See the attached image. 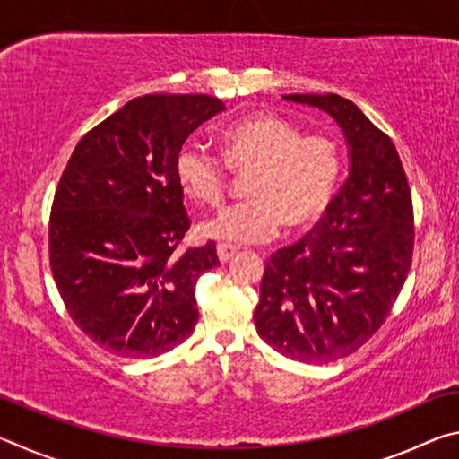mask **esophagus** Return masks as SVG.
<instances>
[{
	"instance_id": "obj_1",
	"label": "esophagus",
	"mask_w": 459,
	"mask_h": 459,
	"mask_svg": "<svg viewBox=\"0 0 459 459\" xmlns=\"http://www.w3.org/2000/svg\"><path fill=\"white\" fill-rule=\"evenodd\" d=\"M237 251H238L237 247H230V245H224V243L216 245V255H219L221 263H227L230 257H235Z\"/></svg>"
}]
</instances>
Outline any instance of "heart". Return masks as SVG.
Instances as JSON below:
<instances>
[{
  "mask_svg": "<svg viewBox=\"0 0 459 459\" xmlns=\"http://www.w3.org/2000/svg\"><path fill=\"white\" fill-rule=\"evenodd\" d=\"M221 155L184 143L176 155V180L200 204H219L229 188V169L251 174L247 198L224 206L200 224V235L229 245L261 243L277 230L312 227L328 211L342 174L333 139L304 135L275 115H251L221 131Z\"/></svg>",
  "mask_w": 459,
  "mask_h": 459,
  "instance_id": "obj_1",
  "label": "heart"
}]
</instances>
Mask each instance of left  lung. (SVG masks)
I'll return each instance as SVG.
<instances>
[{
    "instance_id": "left-lung-1",
    "label": "left lung",
    "mask_w": 459,
    "mask_h": 459,
    "mask_svg": "<svg viewBox=\"0 0 459 459\" xmlns=\"http://www.w3.org/2000/svg\"><path fill=\"white\" fill-rule=\"evenodd\" d=\"M317 107L344 131L351 174L324 219L265 263L257 333L279 354L328 364L375 336L413 257V202L397 147L352 100L283 95Z\"/></svg>"
}]
</instances>
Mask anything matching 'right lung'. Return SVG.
I'll return each mask as SVG.
<instances>
[{
	"label": "right lung",
	"instance_id": "add662e5",
	"mask_svg": "<svg viewBox=\"0 0 459 459\" xmlns=\"http://www.w3.org/2000/svg\"><path fill=\"white\" fill-rule=\"evenodd\" d=\"M224 108L208 95L137 97L92 127L62 172L50 269L74 324L107 352L153 359L192 336L196 281L221 261L212 240L178 251L190 219L174 164Z\"/></svg>",
	"mask_w": 459,
	"mask_h": 459
}]
</instances>
